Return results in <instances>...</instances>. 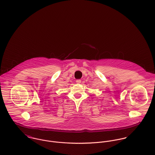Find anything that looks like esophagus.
Returning a JSON list of instances; mask_svg holds the SVG:
<instances>
[{"label": "esophagus", "instance_id": "34e87169", "mask_svg": "<svg viewBox=\"0 0 155 155\" xmlns=\"http://www.w3.org/2000/svg\"><path fill=\"white\" fill-rule=\"evenodd\" d=\"M76 83L77 84H81V81L80 80V79H78V80H76Z\"/></svg>", "mask_w": 155, "mask_h": 155}]
</instances>
